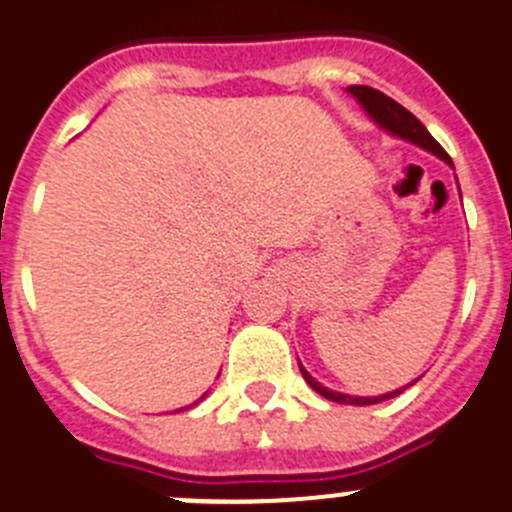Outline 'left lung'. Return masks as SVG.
Here are the masks:
<instances>
[{"label": "left lung", "mask_w": 512, "mask_h": 512, "mask_svg": "<svg viewBox=\"0 0 512 512\" xmlns=\"http://www.w3.org/2000/svg\"><path fill=\"white\" fill-rule=\"evenodd\" d=\"M348 91L356 96L358 104H361L363 109L368 111V116H371V119L376 121L381 129H386L388 134L401 136V139L411 141V144H416V146H421V149L430 151V154H435L438 159H443L445 164L453 166V161H450V156L445 154L443 146H440L438 141H435L433 136L428 134L426 126H423L421 121H418L416 116H413L411 111L406 109V106H401L398 101H393L391 96H386L383 91L371 89V86H348ZM298 368H301L303 381H306L308 386L313 388V391L321 393L323 398H328V401H333V403H348V406H373V403L388 401V398L401 396V393H403V388H398V391H393V393H383V396H371V398L346 396V393H338V391H331V388L321 386V383H318L316 378H313L311 373H308L306 368L301 366V363H298Z\"/></svg>", "instance_id": "1"}]
</instances>
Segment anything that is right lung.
<instances>
[{
	"label": "right lung",
	"mask_w": 512,
	"mask_h": 512,
	"mask_svg": "<svg viewBox=\"0 0 512 512\" xmlns=\"http://www.w3.org/2000/svg\"><path fill=\"white\" fill-rule=\"evenodd\" d=\"M204 396H206V393H204ZM204 396H201V398H204ZM201 398H199V401H201ZM199 401H196V403H199ZM196 403H191V406H196ZM191 406H186V408H191ZM181 411H184V408H181Z\"/></svg>",
	"instance_id": "1"
}]
</instances>
